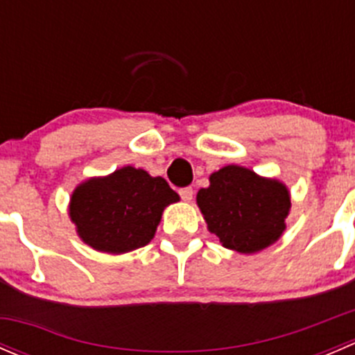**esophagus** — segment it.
I'll use <instances>...</instances> for the list:
<instances>
[{
	"mask_svg": "<svg viewBox=\"0 0 355 355\" xmlns=\"http://www.w3.org/2000/svg\"><path fill=\"white\" fill-rule=\"evenodd\" d=\"M178 194H180L182 200H185V202H191L192 198H194V189L192 187H184L178 191Z\"/></svg>",
	"mask_w": 355,
	"mask_h": 355,
	"instance_id": "esophagus-1",
	"label": "esophagus"
}]
</instances>
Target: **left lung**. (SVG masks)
<instances>
[{"mask_svg": "<svg viewBox=\"0 0 355 355\" xmlns=\"http://www.w3.org/2000/svg\"><path fill=\"white\" fill-rule=\"evenodd\" d=\"M198 204L211 234L227 249L252 254L280 239L290 209L287 187L230 164L214 171Z\"/></svg>", "mask_w": 355, "mask_h": 355, "instance_id": "obj_1", "label": "left lung"}]
</instances>
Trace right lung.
Masks as SVG:
<instances>
[{
    "label": "right lung",
    "instance_id": "obj_1",
    "mask_svg": "<svg viewBox=\"0 0 355 355\" xmlns=\"http://www.w3.org/2000/svg\"><path fill=\"white\" fill-rule=\"evenodd\" d=\"M178 199L164 178L125 166L78 185L71 194L70 218L85 244L121 254L148 245L163 209Z\"/></svg>",
    "mask_w": 355,
    "mask_h": 355
}]
</instances>
